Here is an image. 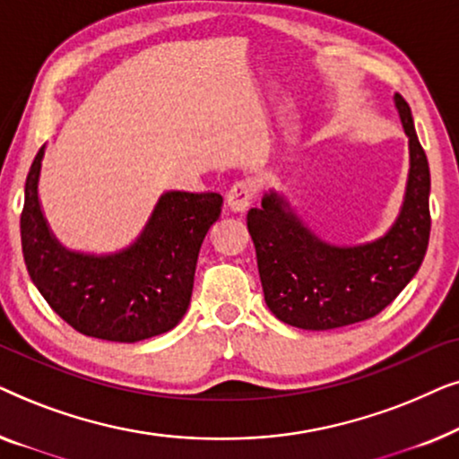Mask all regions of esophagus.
<instances>
[{
	"mask_svg": "<svg viewBox=\"0 0 459 459\" xmlns=\"http://www.w3.org/2000/svg\"><path fill=\"white\" fill-rule=\"evenodd\" d=\"M253 198H255V187L250 181H244V179L236 181V184L231 186L228 192V204H230V209L236 212L247 211L250 203H253Z\"/></svg>",
	"mask_w": 459,
	"mask_h": 459,
	"instance_id": "esophagus-1",
	"label": "esophagus"
}]
</instances>
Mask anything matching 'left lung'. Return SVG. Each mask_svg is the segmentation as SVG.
Instances as JSON below:
<instances>
[{
  "instance_id": "1",
  "label": "left lung",
  "mask_w": 459,
  "mask_h": 459,
  "mask_svg": "<svg viewBox=\"0 0 459 459\" xmlns=\"http://www.w3.org/2000/svg\"><path fill=\"white\" fill-rule=\"evenodd\" d=\"M410 137V179L391 230L361 247H332L300 223L272 192L247 215L265 303L284 324L332 330L378 316L422 265L430 238V169L410 104L394 96Z\"/></svg>"
}]
</instances>
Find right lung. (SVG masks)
Listing matches in <instances>:
<instances>
[{
	"label": "right lung",
	"mask_w": 459,
	"mask_h": 459,
	"mask_svg": "<svg viewBox=\"0 0 459 459\" xmlns=\"http://www.w3.org/2000/svg\"><path fill=\"white\" fill-rule=\"evenodd\" d=\"M43 148L24 184L22 255L48 305L81 334L137 342L165 334L190 305L194 272L206 231L221 215L217 192H167L142 236L117 255L71 253L43 219L39 184Z\"/></svg>",
	"instance_id": "add662e5"
}]
</instances>
